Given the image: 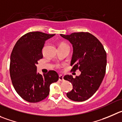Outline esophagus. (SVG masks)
<instances>
[{
    "label": "esophagus",
    "instance_id": "1",
    "mask_svg": "<svg viewBox=\"0 0 122 122\" xmlns=\"http://www.w3.org/2000/svg\"><path fill=\"white\" fill-rule=\"evenodd\" d=\"M59 80L60 81H64L63 76H62V75H59Z\"/></svg>",
    "mask_w": 122,
    "mask_h": 122
}]
</instances>
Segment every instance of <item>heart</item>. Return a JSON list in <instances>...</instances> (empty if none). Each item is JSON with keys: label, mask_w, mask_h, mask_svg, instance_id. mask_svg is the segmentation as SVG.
I'll list each match as a JSON object with an SVG mask.
<instances>
[{"label": "heart", "mask_w": 122, "mask_h": 122, "mask_svg": "<svg viewBox=\"0 0 122 122\" xmlns=\"http://www.w3.org/2000/svg\"><path fill=\"white\" fill-rule=\"evenodd\" d=\"M63 44H61V45H63ZM57 68H59V65H57Z\"/></svg>", "instance_id": "1"}]
</instances>
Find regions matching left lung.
<instances>
[{
  "mask_svg": "<svg viewBox=\"0 0 122 122\" xmlns=\"http://www.w3.org/2000/svg\"><path fill=\"white\" fill-rule=\"evenodd\" d=\"M72 45L73 54L71 71L79 69L81 74L73 78L64 76L73 86V89L66 93L69 99L83 102L92 97L98 90L105 74L107 53L101 42L89 32H76L69 35L60 34Z\"/></svg>",
  "mask_w": 122,
  "mask_h": 122,
  "instance_id": "1",
  "label": "left lung"
}]
</instances>
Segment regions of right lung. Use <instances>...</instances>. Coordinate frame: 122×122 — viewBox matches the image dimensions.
Masks as SVG:
<instances>
[{
    "label": "right lung",
    "instance_id": "1",
    "mask_svg": "<svg viewBox=\"0 0 122 122\" xmlns=\"http://www.w3.org/2000/svg\"><path fill=\"white\" fill-rule=\"evenodd\" d=\"M54 35L29 32L17 41L12 51L10 72L12 85L17 93L29 102L46 99L49 95L50 84L59 80L54 71L43 75L36 71L38 61L43 57L42 50L45 42Z\"/></svg>",
    "mask_w": 122,
    "mask_h": 122
}]
</instances>
